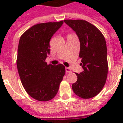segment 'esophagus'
Wrapping results in <instances>:
<instances>
[{"instance_id":"34e87169","label":"esophagus","mask_w":123,"mask_h":123,"mask_svg":"<svg viewBox=\"0 0 123 123\" xmlns=\"http://www.w3.org/2000/svg\"><path fill=\"white\" fill-rule=\"evenodd\" d=\"M66 73H70L72 72L71 70V69H70V68L68 67H66Z\"/></svg>"}]
</instances>
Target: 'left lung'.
<instances>
[{
  "label": "left lung",
  "mask_w": 123,
  "mask_h": 123,
  "mask_svg": "<svg viewBox=\"0 0 123 123\" xmlns=\"http://www.w3.org/2000/svg\"><path fill=\"white\" fill-rule=\"evenodd\" d=\"M76 32L80 43L79 57L84 71L76 73L77 81L72 84L76 95L91 98L100 92L108 73L107 48L105 37L99 29L86 20H65Z\"/></svg>",
  "instance_id": "obj_1"
}]
</instances>
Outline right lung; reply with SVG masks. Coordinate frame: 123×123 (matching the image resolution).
I'll return each mask as SVG.
<instances>
[{
  "label": "right lung",
  "mask_w": 123,
  "mask_h": 123,
  "mask_svg": "<svg viewBox=\"0 0 123 123\" xmlns=\"http://www.w3.org/2000/svg\"><path fill=\"white\" fill-rule=\"evenodd\" d=\"M63 22L36 24L20 37L16 60L18 73L26 92L38 101L53 99L65 75L62 64L53 66L45 62L50 53V39Z\"/></svg>",
  "instance_id": "right-lung-1"
}]
</instances>
